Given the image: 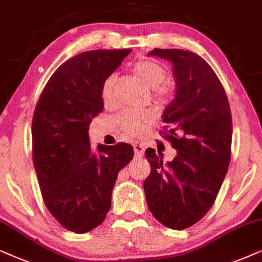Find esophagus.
<instances>
[{"label":"esophagus","mask_w":262,"mask_h":262,"mask_svg":"<svg viewBox=\"0 0 262 262\" xmlns=\"http://www.w3.org/2000/svg\"><path fill=\"white\" fill-rule=\"evenodd\" d=\"M134 147V152H135V156L137 157H142L144 156V152H145V146L140 144V142H135L133 145Z\"/></svg>","instance_id":"esophagus-1"}]
</instances>
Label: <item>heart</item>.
Returning a JSON list of instances; mask_svg holds the SVG:
<instances>
[{"mask_svg": "<svg viewBox=\"0 0 262 262\" xmlns=\"http://www.w3.org/2000/svg\"><path fill=\"white\" fill-rule=\"evenodd\" d=\"M133 73L142 82L153 89V98L157 103H169L175 96V83L170 80H165L166 69L159 62L149 60V58H142L134 63ZM115 82H116V76L115 74H110L104 79L102 83L100 97L106 106H113L116 102ZM153 121H155V116L149 111L125 110L118 115L115 123L124 137L140 138L147 132Z\"/></svg>", "mask_w": 262, "mask_h": 262, "instance_id": "b5f03b06", "label": "heart"}]
</instances>
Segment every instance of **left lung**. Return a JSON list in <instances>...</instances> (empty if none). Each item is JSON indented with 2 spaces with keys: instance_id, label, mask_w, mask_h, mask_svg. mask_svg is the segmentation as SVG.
<instances>
[{
  "instance_id": "8db88e82",
  "label": "left lung",
  "mask_w": 262,
  "mask_h": 262,
  "mask_svg": "<svg viewBox=\"0 0 262 262\" xmlns=\"http://www.w3.org/2000/svg\"><path fill=\"white\" fill-rule=\"evenodd\" d=\"M148 55L172 62L176 97L163 115L160 135L177 149L172 162L147 148L151 172L146 202L157 221L173 230L198 223L213 206L231 158L232 117L228 97L211 66L198 54L155 49Z\"/></svg>"
}]
</instances>
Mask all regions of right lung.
Wrapping results in <instances>:
<instances>
[{"instance_id":"obj_1","label":"right lung","mask_w":262,"mask_h":262,"mask_svg":"<svg viewBox=\"0 0 262 262\" xmlns=\"http://www.w3.org/2000/svg\"><path fill=\"white\" fill-rule=\"evenodd\" d=\"M132 50H91L56 69L38 99L32 120V157L41 196L64 229L76 233L102 224L111 207L120 170L134 156L118 142L91 151L89 129L102 113L104 79Z\"/></svg>"}]
</instances>
